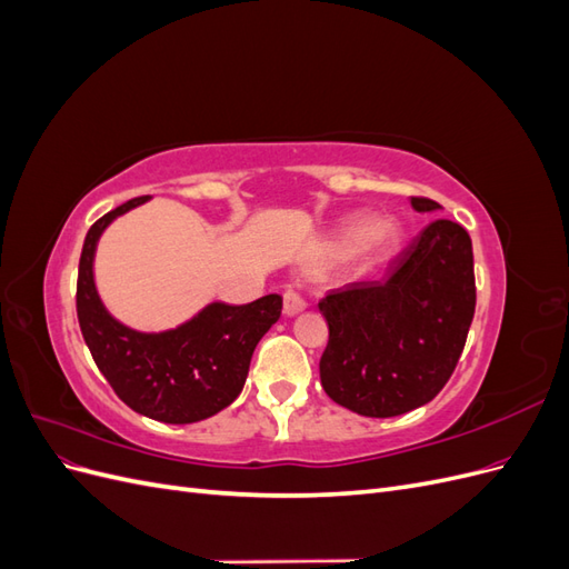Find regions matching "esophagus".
<instances>
[{
  "mask_svg": "<svg viewBox=\"0 0 569 569\" xmlns=\"http://www.w3.org/2000/svg\"><path fill=\"white\" fill-rule=\"evenodd\" d=\"M284 316L287 318H295V316H299L301 311H306V299L299 295V291H295V289H287L284 291Z\"/></svg>",
  "mask_w": 569,
  "mask_h": 569,
  "instance_id": "1",
  "label": "esophagus"
}]
</instances>
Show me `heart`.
Listing matches in <instances>:
<instances>
[{
    "instance_id": "b5f03b06",
    "label": "heart",
    "mask_w": 569,
    "mask_h": 569,
    "mask_svg": "<svg viewBox=\"0 0 569 569\" xmlns=\"http://www.w3.org/2000/svg\"><path fill=\"white\" fill-rule=\"evenodd\" d=\"M401 228L393 220H380L370 213L351 216L335 234V251L341 256H356L370 249H391L399 244Z\"/></svg>"
}]
</instances>
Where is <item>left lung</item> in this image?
<instances>
[{"mask_svg":"<svg viewBox=\"0 0 569 569\" xmlns=\"http://www.w3.org/2000/svg\"><path fill=\"white\" fill-rule=\"evenodd\" d=\"M418 213L441 206L410 197ZM472 239L435 220L396 258L385 280L351 282L318 308L330 327L320 358L325 393L366 418L403 416L449 382L475 316Z\"/></svg>","mask_w":569,"mask_h":569,"instance_id":"8db88e82","label":"left lung"}]
</instances>
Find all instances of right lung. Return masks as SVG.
<instances>
[{"instance_id":"right-lung-1","label":"right lung","mask_w":569,"mask_h":569,"mask_svg":"<svg viewBox=\"0 0 569 569\" xmlns=\"http://www.w3.org/2000/svg\"><path fill=\"white\" fill-rule=\"evenodd\" d=\"M149 197H137L99 218L84 237L78 268V322L99 372L118 399L140 416L189 425L216 416L242 391L256 343L280 320L282 297L244 306L213 301L173 330L140 332L116 320L94 284L99 237Z\"/></svg>"}]
</instances>
